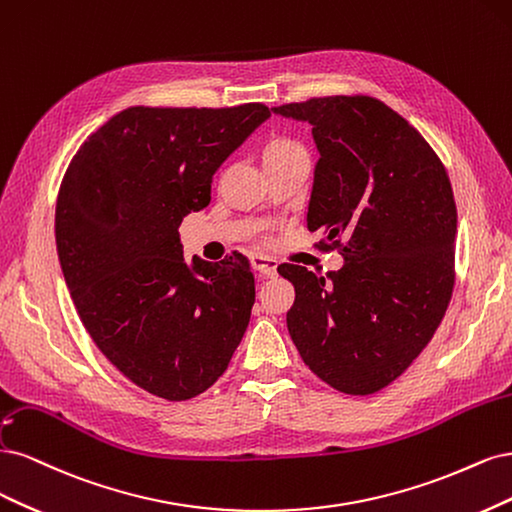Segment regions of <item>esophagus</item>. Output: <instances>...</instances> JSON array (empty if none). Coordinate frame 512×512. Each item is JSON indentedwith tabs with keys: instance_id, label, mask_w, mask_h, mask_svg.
I'll list each match as a JSON object with an SVG mask.
<instances>
[{
	"instance_id": "1",
	"label": "esophagus",
	"mask_w": 512,
	"mask_h": 512,
	"mask_svg": "<svg viewBox=\"0 0 512 512\" xmlns=\"http://www.w3.org/2000/svg\"><path fill=\"white\" fill-rule=\"evenodd\" d=\"M253 268H255L261 276H268V278L276 276V261L270 259V257H263V255L255 257V259H253Z\"/></svg>"
}]
</instances>
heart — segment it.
<instances>
[{
	"instance_id": "obj_1",
	"label": "heart",
	"mask_w": 512,
	"mask_h": 512,
	"mask_svg": "<svg viewBox=\"0 0 512 512\" xmlns=\"http://www.w3.org/2000/svg\"><path fill=\"white\" fill-rule=\"evenodd\" d=\"M298 151H302L300 144H295L293 140L280 138V140H274V142L268 144L266 153H263V161H266V159H276V157H285V155L298 153Z\"/></svg>"
}]
</instances>
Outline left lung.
<instances>
[{
	"mask_svg": "<svg viewBox=\"0 0 512 512\" xmlns=\"http://www.w3.org/2000/svg\"><path fill=\"white\" fill-rule=\"evenodd\" d=\"M312 125L306 223L344 266L280 263L295 287L287 327L304 364L349 395L393 383L432 340L455 285L457 208L434 148L381 100L312 97L272 108Z\"/></svg>",
	"mask_w": 512,
	"mask_h": 512,
	"instance_id": "8db88e82",
	"label": "left lung"
}]
</instances>
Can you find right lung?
Listing matches in <instances>:
<instances>
[{"label":"right lung","mask_w":512,"mask_h":512,"mask_svg":"<svg viewBox=\"0 0 512 512\" xmlns=\"http://www.w3.org/2000/svg\"><path fill=\"white\" fill-rule=\"evenodd\" d=\"M270 117L263 104L114 114L61 180L55 240L89 336L131 383L170 402L227 370L255 304L251 263L183 257L178 227L212 176Z\"/></svg>","instance_id":"right-lung-1"}]
</instances>
